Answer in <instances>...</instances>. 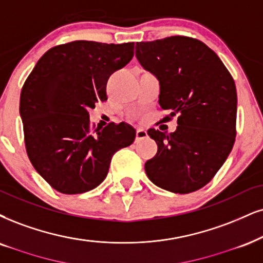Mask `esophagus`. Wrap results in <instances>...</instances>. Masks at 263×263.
Returning a JSON list of instances; mask_svg holds the SVG:
<instances>
[{
    "instance_id": "1",
    "label": "esophagus",
    "mask_w": 263,
    "mask_h": 263,
    "mask_svg": "<svg viewBox=\"0 0 263 263\" xmlns=\"http://www.w3.org/2000/svg\"><path fill=\"white\" fill-rule=\"evenodd\" d=\"M147 137V132L144 130V129H138L137 130V138H135V141H140L142 139H145Z\"/></svg>"
}]
</instances>
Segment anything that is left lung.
Instances as JSON below:
<instances>
[{
	"label": "left lung",
	"mask_w": 263,
	"mask_h": 263,
	"mask_svg": "<svg viewBox=\"0 0 263 263\" xmlns=\"http://www.w3.org/2000/svg\"><path fill=\"white\" fill-rule=\"evenodd\" d=\"M138 61L160 80V106L178 116L170 134L148 129L156 156L145 163L155 185L189 194L211 181L235 141L236 89L221 58L197 39L170 36L137 42Z\"/></svg>",
	"instance_id": "obj_1"
}]
</instances>
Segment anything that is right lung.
<instances>
[{"label": "right lung", "instance_id": "add662e5", "mask_svg": "<svg viewBox=\"0 0 263 263\" xmlns=\"http://www.w3.org/2000/svg\"><path fill=\"white\" fill-rule=\"evenodd\" d=\"M134 42L78 40L47 51L25 80L19 112L31 164L53 189L82 194L105 180L112 156L135 140L122 122L101 129L89 109L106 101L109 76L130 62Z\"/></svg>", "mask_w": 263, "mask_h": 263}]
</instances>
